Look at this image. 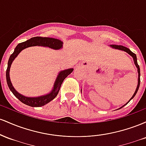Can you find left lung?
Here are the masks:
<instances>
[{
    "label": "left lung",
    "mask_w": 146,
    "mask_h": 146,
    "mask_svg": "<svg viewBox=\"0 0 146 146\" xmlns=\"http://www.w3.org/2000/svg\"><path fill=\"white\" fill-rule=\"evenodd\" d=\"M110 46H112V47L113 48H117V49H119V50H121V51H125V52H127V53H128L129 55H130V56H131L132 58H133V60H134V62H135V65H136V66H137V71H138V73H139V75H138V85H137V88H136V90H135V93H134V95H132V97L131 98V99H130V100H129V102L130 101V100H132V98H134V97L135 96V95L137 94V91H138V89H139V85H140V68H139V66L138 65V63H137V56H136V54H135V53H132V52L130 51V49H129V48H128L127 47H125V46H121V45H117V44H111L110 45ZM127 103V104H128ZM126 104H125V105H126ZM124 105V106H125ZM122 108V107H121Z\"/></svg>",
    "instance_id": "8db88e82"
}]
</instances>
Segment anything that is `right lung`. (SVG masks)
I'll return each mask as SVG.
<instances>
[{
	"instance_id": "1",
	"label": "right lung",
	"mask_w": 146,
	"mask_h": 146,
	"mask_svg": "<svg viewBox=\"0 0 146 146\" xmlns=\"http://www.w3.org/2000/svg\"><path fill=\"white\" fill-rule=\"evenodd\" d=\"M62 43L63 42L61 40H60L58 39H56V38H43V37L37 36L31 38V39L28 40L25 42H23L19 43L16 46V47L15 48L14 53L10 56L9 61H8V66L6 71V80L10 90L12 92L14 96L16 98H17L23 104L31 107H40L48 104V102L53 100L57 96L64 80L71 72H73V68H68V69L64 70V71H60L59 75H58V78L56 79V82L54 84V86H53V90H52V91L49 94L44 95V96L38 97V98H27V97L23 96V95L18 93L14 89L12 84H11V81H10L9 70L10 67H11V63L14 61L15 58H16V56L19 54V53L22 50H23L24 48L29 47V46H37V45H38V46H48V47L53 48V49H60V48L62 47Z\"/></svg>"
}]
</instances>
